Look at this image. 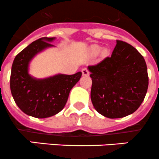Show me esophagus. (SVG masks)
<instances>
[{
  "label": "esophagus",
  "mask_w": 159,
  "mask_h": 159,
  "mask_svg": "<svg viewBox=\"0 0 159 159\" xmlns=\"http://www.w3.org/2000/svg\"><path fill=\"white\" fill-rule=\"evenodd\" d=\"M82 73H83V76H89V72L88 71L87 69H86V68H84L82 70Z\"/></svg>",
  "instance_id": "esophagus-1"
}]
</instances>
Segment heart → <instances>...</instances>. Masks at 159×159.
Returning <instances> with one entry per match:
<instances>
[{
  "label": "heart",
  "mask_w": 159,
  "mask_h": 159,
  "mask_svg": "<svg viewBox=\"0 0 159 159\" xmlns=\"http://www.w3.org/2000/svg\"><path fill=\"white\" fill-rule=\"evenodd\" d=\"M100 50H101V47L97 45H93V46L91 47V54H92L93 56H97V55H98L99 53H100ZM107 53V49H103V52H102V54L103 55H106Z\"/></svg>",
  "instance_id": "1"
}]
</instances>
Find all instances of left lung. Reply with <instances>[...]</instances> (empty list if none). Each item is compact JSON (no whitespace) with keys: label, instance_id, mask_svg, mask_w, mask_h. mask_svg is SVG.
I'll return each mask as SVG.
<instances>
[{"label":"left lung","instance_id":"left-lung-1","mask_svg":"<svg viewBox=\"0 0 159 159\" xmlns=\"http://www.w3.org/2000/svg\"><path fill=\"white\" fill-rule=\"evenodd\" d=\"M88 70L91 100L97 112L113 119L138 110L147 93L148 76L144 57L132 45L117 40L111 57Z\"/></svg>","mask_w":159,"mask_h":159}]
</instances>
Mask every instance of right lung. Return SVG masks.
Returning <instances> with one entry per match:
<instances>
[{
	"label": "right lung",
	"instance_id": "obj_1",
	"mask_svg": "<svg viewBox=\"0 0 159 159\" xmlns=\"http://www.w3.org/2000/svg\"><path fill=\"white\" fill-rule=\"evenodd\" d=\"M56 38L44 37L31 42L18 53L11 67L10 87L18 107L27 115L46 118L56 115L65 107L72 88L82 76L57 74L45 79H36L28 73L31 59L45 48L53 47L50 42Z\"/></svg>",
	"mask_w": 159,
	"mask_h": 159
}]
</instances>
